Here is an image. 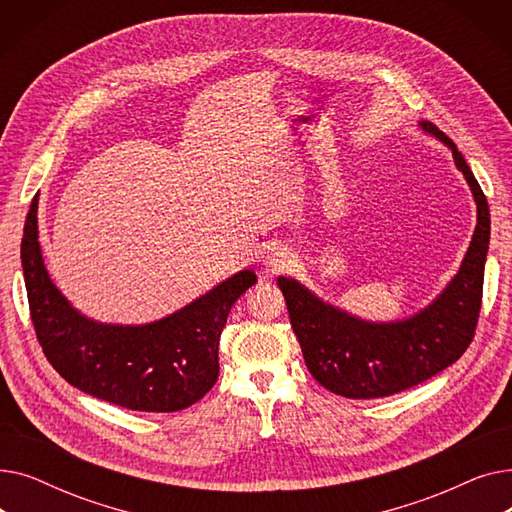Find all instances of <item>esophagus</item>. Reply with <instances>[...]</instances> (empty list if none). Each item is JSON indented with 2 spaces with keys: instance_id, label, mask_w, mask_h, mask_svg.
I'll return each instance as SVG.
<instances>
[{
  "instance_id": "1",
  "label": "esophagus",
  "mask_w": 512,
  "mask_h": 512,
  "mask_svg": "<svg viewBox=\"0 0 512 512\" xmlns=\"http://www.w3.org/2000/svg\"><path fill=\"white\" fill-rule=\"evenodd\" d=\"M288 261H290V253H288L286 249H282V247H274L270 253H267V257H265V265L270 267L272 272L282 270V267H286Z\"/></svg>"
}]
</instances>
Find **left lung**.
<instances>
[{"label":"left lung","instance_id":"left-lung-1","mask_svg":"<svg viewBox=\"0 0 512 512\" xmlns=\"http://www.w3.org/2000/svg\"><path fill=\"white\" fill-rule=\"evenodd\" d=\"M419 128L452 151L477 205L467 255L438 297L407 319L367 321L321 301L299 280L278 278L307 369L338 396L382 398L413 388L459 361L475 334L490 245L488 201L463 153L446 134L427 120Z\"/></svg>","mask_w":512,"mask_h":512}]
</instances>
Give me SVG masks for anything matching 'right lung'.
Wrapping results in <instances>:
<instances>
[{"instance_id":"obj_1","label":"right lung","mask_w":512,"mask_h":512,"mask_svg":"<svg viewBox=\"0 0 512 512\" xmlns=\"http://www.w3.org/2000/svg\"><path fill=\"white\" fill-rule=\"evenodd\" d=\"M39 195L20 247L26 294L47 361L74 388L112 405L174 413L195 405L218 380V346L232 305L257 276L242 270L176 313L143 326L101 324L76 311L43 263Z\"/></svg>"}]
</instances>
